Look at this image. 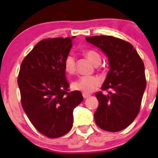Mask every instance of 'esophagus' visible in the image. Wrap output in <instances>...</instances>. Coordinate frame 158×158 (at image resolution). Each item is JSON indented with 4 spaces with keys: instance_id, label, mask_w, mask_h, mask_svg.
I'll use <instances>...</instances> for the list:
<instances>
[{
    "instance_id": "34e87169",
    "label": "esophagus",
    "mask_w": 158,
    "mask_h": 158,
    "mask_svg": "<svg viewBox=\"0 0 158 158\" xmlns=\"http://www.w3.org/2000/svg\"><path fill=\"white\" fill-rule=\"evenodd\" d=\"M82 96L83 97H84V99H87V98H88L90 96V94H86V93H83L82 94Z\"/></svg>"
}]
</instances>
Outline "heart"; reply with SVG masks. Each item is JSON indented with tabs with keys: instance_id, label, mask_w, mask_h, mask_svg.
<instances>
[{
	"instance_id": "obj_1",
	"label": "heart",
	"mask_w": 158,
	"mask_h": 158,
	"mask_svg": "<svg viewBox=\"0 0 158 158\" xmlns=\"http://www.w3.org/2000/svg\"><path fill=\"white\" fill-rule=\"evenodd\" d=\"M85 56L91 61L94 65H99L102 59L97 51L88 50L84 52ZM64 70L67 73L72 75L76 71V61L73 56L69 55L66 57L64 63ZM100 84V79L96 76H86L81 77L72 83V88L76 90H79L84 93H90L94 91Z\"/></svg>"
}]
</instances>
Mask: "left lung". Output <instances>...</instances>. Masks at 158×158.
Returning <instances> with one entry per match:
<instances>
[{
    "instance_id": "obj_1",
    "label": "left lung",
    "mask_w": 158,
    "mask_h": 158,
    "mask_svg": "<svg viewBox=\"0 0 158 158\" xmlns=\"http://www.w3.org/2000/svg\"><path fill=\"white\" fill-rule=\"evenodd\" d=\"M108 56L110 70L102 86L108 95L96 94L99 106L94 113L97 125L105 131L125 129L139 113L146 89L145 67L137 50L128 41L110 35L85 38Z\"/></svg>"
}]
</instances>
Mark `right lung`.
<instances>
[{
	"label": "right lung",
	"mask_w": 158,
	"mask_h": 158,
	"mask_svg": "<svg viewBox=\"0 0 158 158\" xmlns=\"http://www.w3.org/2000/svg\"><path fill=\"white\" fill-rule=\"evenodd\" d=\"M73 37L41 40L21 63L18 77L21 105L33 126L50 138L66 135L73 126V109L83 100L69 92L64 60Z\"/></svg>",
	"instance_id": "obj_1"
}]
</instances>
